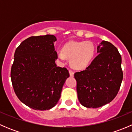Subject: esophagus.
Wrapping results in <instances>:
<instances>
[{"label": "esophagus", "instance_id": "esophagus-1", "mask_svg": "<svg viewBox=\"0 0 132 132\" xmlns=\"http://www.w3.org/2000/svg\"><path fill=\"white\" fill-rule=\"evenodd\" d=\"M69 73H70V77H73V75H74V72L72 71L71 70H69Z\"/></svg>", "mask_w": 132, "mask_h": 132}]
</instances>
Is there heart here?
<instances>
[{
    "mask_svg": "<svg viewBox=\"0 0 132 132\" xmlns=\"http://www.w3.org/2000/svg\"><path fill=\"white\" fill-rule=\"evenodd\" d=\"M95 52V46L91 41H72L65 44L62 50H58L57 55L61 61L70 58V64L73 68L82 70L89 64Z\"/></svg>",
    "mask_w": 132,
    "mask_h": 132,
    "instance_id": "heart-1",
    "label": "heart"
}]
</instances>
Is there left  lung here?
Segmentation results:
<instances>
[{
    "instance_id": "1",
    "label": "left lung",
    "mask_w": 132,
    "mask_h": 132,
    "mask_svg": "<svg viewBox=\"0 0 132 132\" xmlns=\"http://www.w3.org/2000/svg\"><path fill=\"white\" fill-rule=\"evenodd\" d=\"M98 54L83 71L74 74L80 103L87 108H98L116 96L122 80L121 56L116 46L103 41L97 47Z\"/></svg>"
}]
</instances>
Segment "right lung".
Instances as JSON below:
<instances>
[{
	"label": "right lung",
	"mask_w": 132,
	"mask_h": 132,
	"mask_svg": "<svg viewBox=\"0 0 132 132\" xmlns=\"http://www.w3.org/2000/svg\"><path fill=\"white\" fill-rule=\"evenodd\" d=\"M54 35L31 36L16 49L11 78L16 95L34 110H49L57 103L70 77L66 68L57 66Z\"/></svg>",
	"instance_id": "obj_1"
}]
</instances>
